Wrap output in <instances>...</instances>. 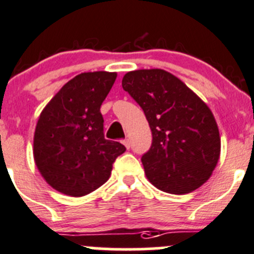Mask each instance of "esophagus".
<instances>
[{
    "label": "esophagus",
    "mask_w": 254,
    "mask_h": 254,
    "mask_svg": "<svg viewBox=\"0 0 254 254\" xmlns=\"http://www.w3.org/2000/svg\"><path fill=\"white\" fill-rule=\"evenodd\" d=\"M123 143H124V146H125V147H127V150H129V148H130V141H129V140H124V141H123Z\"/></svg>",
    "instance_id": "1"
}]
</instances>
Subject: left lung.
<instances>
[{"mask_svg":"<svg viewBox=\"0 0 254 254\" xmlns=\"http://www.w3.org/2000/svg\"><path fill=\"white\" fill-rule=\"evenodd\" d=\"M122 84L142 108L152 132L150 151L141 158L150 183L178 195L203 186L221 152L219 127L205 102L161 68L130 71Z\"/></svg>","mask_w":254,"mask_h":254,"instance_id":"left-lung-1","label":"left lung"}]
</instances>
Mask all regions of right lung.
<instances>
[{
    "label": "right lung",
    "instance_id": "add662e5",
    "mask_svg": "<svg viewBox=\"0 0 254 254\" xmlns=\"http://www.w3.org/2000/svg\"><path fill=\"white\" fill-rule=\"evenodd\" d=\"M117 72L94 71L75 76L44 107L35 127L33 156L51 188L83 196L106 183L113 162L127 148L104 139L101 106Z\"/></svg>",
    "mask_w": 254,
    "mask_h": 254
}]
</instances>
